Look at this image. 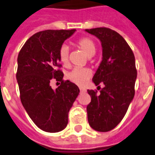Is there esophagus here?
<instances>
[{
  "label": "esophagus",
  "instance_id": "obj_1",
  "mask_svg": "<svg viewBox=\"0 0 155 155\" xmlns=\"http://www.w3.org/2000/svg\"><path fill=\"white\" fill-rule=\"evenodd\" d=\"M80 91H81V92H86V90H85V88H80Z\"/></svg>",
  "mask_w": 155,
  "mask_h": 155
}]
</instances>
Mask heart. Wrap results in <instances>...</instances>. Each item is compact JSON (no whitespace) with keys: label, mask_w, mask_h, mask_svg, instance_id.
<instances>
[{"label":"heart","mask_w":155,"mask_h":155,"mask_svg":"<svg viewBox=\"0 0 155 155\" xmlns=\"http://www.w3.org/2000/svg\"><path fill=\"white\" fill-rule=\"evenodd\" d=\"M81 50H82L84 54L92 57L95 55L96 51V43L93 40L89 37H83L78 39L75 43ZM69 47L67 45H62L59 48L58 55H59V61L63 64L66 65L69 61ZM92 76V71L88 68H74L71 71L67 74V77L69 81L78 85H82L86 82V81L89 79Z\"/></svg>","instance_id":"heart-1"}]
</instances>
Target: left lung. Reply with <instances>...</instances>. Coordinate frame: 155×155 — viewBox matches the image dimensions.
Listing matches in <instances>:
<instances>
[{
	"label": "left lung",
	"mask_w": 155,
	"mask_h": 155,
	"mask_svg": "<svg viewBox=\"0 0 155 155\" xmlns=\"http://www.w3.org/2000/svg\"><path fill=\"white\" fill-rule=\"evenodd\" d=\"M85 30L102 43L103 60L92 81L96 85L104 84L100 92L87 91L91 96L87 106L88 121L95 130L108 132L121 122L134 97L137 76L135 56L125 40L114 30L107 27Z\"/></svg>",
	"instance_id": "8db88e82"
}]
</instances>
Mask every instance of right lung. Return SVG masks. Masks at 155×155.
Wrapping results in <instances>:
<instances>
[{
	"instance_id": "obj_1",
	"label": "right lung",
	"mask_w": 155,
	"mask_h": 155,
	"mask_svg": "<svg viewBox=\"0 0 155 155\" xmlns=\"http://www.w3.org/2000/svg\"><path fill=\"white\" fill-rule=\"evenodd\" d=\"M73 30H47L30 37L18 55L16 78L20 100L34 124L48 133H57L68 123V113L78 96V87L63 79L58 51ZM52 79L61 82L53 91Z\"/></svg>"
}]
</instances>
